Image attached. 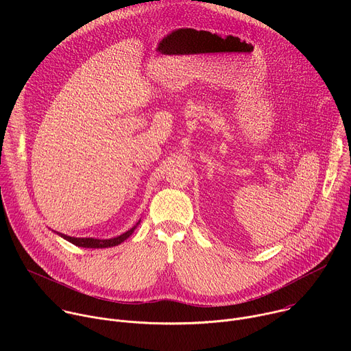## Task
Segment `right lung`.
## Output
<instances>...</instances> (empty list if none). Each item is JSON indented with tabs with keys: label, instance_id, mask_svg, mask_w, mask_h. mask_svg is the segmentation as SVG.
Returning <instances> with one entry per match:
<instances>
[{
	"label": "right lung",
	"instance_id": "add662e5",
	"mask_svg": "<svg viewBox=\"0 0 351 351\" xmlns=\"http://www.w3.org/2000/svg\"><path fill=\"white\" fill-rule=\"evenodd\" d=\"M140 223V221L132 228L129 229L128 232L122 233L121 236H117V237H112V239H94V237H71V236H66L64 233H60V232H56L57 234H60L61 237H64L65 240H68L69 243L75 244V245H79V247H86V248H107V247H114V245H118L121 244L122 241H125L133 232L134 229L137 228V225Z\"/></svg>",
	"mask_w": 351,
	"mask_h": 351
}]
</instances>
